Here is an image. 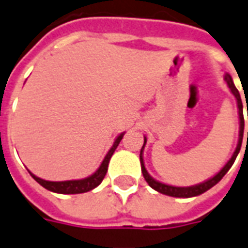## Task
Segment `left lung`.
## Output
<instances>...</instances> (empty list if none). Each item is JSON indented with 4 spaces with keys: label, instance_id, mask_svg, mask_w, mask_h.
<instances>
[{
    "label": "left lung",
    "instance_id": "8db88e82",
    "mask_svg": "<svg viewBox=\"0 0 248 248\" xmlns=\"http://www.w3.org/2000/svg\"><path fill=\"white\" fill-rule=\"evenodd\" d=\"M225 81H226V83H228L229 89L232 90V95L235 96V99H237L238 108H239V120H241V122H239L241 123V126H239V140H238L237 149H235V152H234V154H232V157L229 159L228 163L222 167V170L219 171L218 174L215 175L213 178H210L209 180H206V182H204V183L196 184V186H191V187H174V186H167V184H163L161 183V182H157V180L153 179L152 176L148 174V171H146V169H145L144 159H142V149H144L145 144H146V139H145L144 146H142L141 153H140V162H141V171H142V175H144L145 180L148 182V184L153 188V189H155V191L163 193V195H167V196L193 197V196H197V195H202V193H204L205 191L210 189L213 186H216V184L218 183L219 180L222 179L223 176H225V174L230 170V167L232 166V163H234L235 158H237L238 153H239V150H241L242 140H243V129H245V117H243V106H242V99H241V95H239V91L237 90V87H235L232 77H230L229 74L225 76ZM247 141H248V132H247Z\"/></svg>",
    "mask_w": 248,
    "mask_h": 248
}]
</instances>
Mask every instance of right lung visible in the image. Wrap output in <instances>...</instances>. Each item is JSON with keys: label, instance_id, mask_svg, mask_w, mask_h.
Masks as SVG:
<instances>
[{"label": "right lung", "instance_id": "1", "mask_svg": "<svg viewBox=\"0 0 248 248\" xmlns=\"http://www.w3.org/2000/svg\"><path fill=\"white\" fill-rule=\"evenodd\" d=\"M123 136H124V133H122V135L115 140L112 148L109 149V152L107 153V155L104 157L99 169H98L94 174L91 175V176H89V178H85V179L81 180H66V182H48V180L40 179V178L35 176V175L31 174V172H30V174H31V176H32L33 179L36 180L40 186L46 188L48 191H52V192L64 193V195H74V193L89 192L91 189H94L95 187H98V186L102 183V180L104 179L106 172L108 170L109 159L112 157V154L113 152H115V149L117 148V145L120 144Z\"/></svg>", "mask_w": 248, "mask_h": 248}]
</instances>
